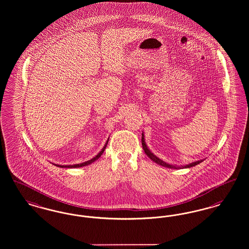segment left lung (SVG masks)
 <instances>
[{"label":"left lung","instance_id":"left-lung-1","mask_svg":"<svg viewBox=\"0 0 249 249\" xmlns=\"http://www.w3.org/2000/svg\"><path fill=\"white\" fill-rule=\"evenodd\" d=\"M142 148H143L144 152L145 154L147 155V157H150V159H152L154 162H156L158 165L160 166H163V167H166V168H169V169H175V170H179V169H187V168H191V167H194L197 164L201 163L204 159H200V160H197V161H194L192 163H189L187 165H184V166H177V165H172L170 163H167L165 162L164 160L160 159L159 157H157L154 153L151 152V150L148 148L146 142H145V138H144L143 132H142Z\"/></svg>","mask_w":249,"mask_h":249}]
</instances>
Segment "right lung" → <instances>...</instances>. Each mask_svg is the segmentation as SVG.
I'll return each mask as SVG.
<instances>
[{
	"mask_svg": "<svg viewBox=\"0 0 249 249\" xmlns=\"http://www.w3.org/2000/svg\"><path fill=\"white\" fill-rule=\"evenodd\" d=\"M108 140H109V138L107 139V142H106L105 145H104V147L102 148V150L95 156L94 157H92V159H90V160H88V161H85V162H83V163H79V164H74V165H59V164H54L55 166H57V167H59V168H68V169H72V168H80V167H84V166H88V165H90V164H92L93 163L94 161H96L99 157L102 156V154L104 153V151H105L106 147H107V142H108Z\"/></svg>",
	"mask_w": 249,
	"mask_h": 249,
	"instance_id": "right-lung-1",
	"label": "right lung"
}]
</instances>
